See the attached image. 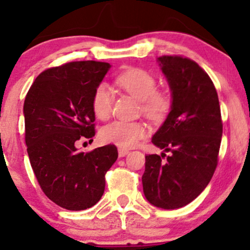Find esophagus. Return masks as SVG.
<instances>
[{
	"label": "esophagus",
	"instance_id": "34e87169",
	"mask_svg": "<svg viewBox=\"0 0 250 250\" xmlns=\"http://www.w3.org/2000/svg\"><path fill=\"white\" fill-rule=\"evenodd\" d=\"M128 153H129L128 149H125V148H119V156H120V157H125V155H127Z\"/></svg>",
	"mask_w": 250,
	"mask_h": 250
}]
</instances>
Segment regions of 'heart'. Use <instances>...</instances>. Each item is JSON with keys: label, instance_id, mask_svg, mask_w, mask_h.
I'll return each instance as SVG.
<instances>
[{"label": "heart", "instance_id": "1", "mask_svg": "<svg viewBox=\"0 0 250 250\" xmlns=\"http://www.w3.org/2000/svg\"><path fill=\"white\" fill-rule=\"evenodd\" d=\"M116 83L142 103V110L151 119H160L167 113L169 100L165 94L156 91V80L148 71L131 68L120 74ZM113 101V90L107 83H100L91 97V108L97 119L109 116ZM147 133V127L141 122L113 121L100 130L102 142L121 148H130L136 145Z\"/></svg>", "mask_w": 250, "mask_h": 250}]
</instances>
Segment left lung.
I'll return each instance as SVG.
<instances>
[{"label":"left lung","instance_id":"obj_1","mask_svg":"<svg viewBox=\"0 0 250 250\" xmlns=\"http://www.w3.org/2000/svg\"><path fill=\"white\" fill-rule=\"evenodd\" d=\"M171 93L170 111L151 137L165 152L146 156L143 193L157 208L177 209L196 199L217 166L222 121L210 77L196 62L180 56L156 60Z\"/></svg>","mask_w":250,"mask_h":250}]
</instances>
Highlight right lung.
Returning a JSON list of instances; mask_svg holds the SVG:
<instances>
[{
	"label": "right lung",
	"mask_w": 250,
	"mask_h": 250,
	"mask_svg": "<svg viewBox=\"0 0 250 250\" xmlns=\"http://www.w3.org/2000/svg\"><path fill=\"white\" fill-rule=\"evenodd\" d=\"M111 65L80 61L36 77L24 100L25 145L43 193L60 207L84 210L104 193V175L117 160L114 145L89 153L75 142L95 135L91 97ZM93 141V140H91Z\"/></svg>",
	"instance_id": "add662e5"
}]
</instances>
